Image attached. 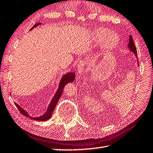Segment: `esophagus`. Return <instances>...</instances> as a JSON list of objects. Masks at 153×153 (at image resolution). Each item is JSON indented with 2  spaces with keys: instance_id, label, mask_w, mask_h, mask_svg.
<instances>
[{
  "instance_id": "1",
  "label": "esophagus",
  "mask_w": 153,
  "mask_h": 153,
  "mask_svg": "<svg viewBox=\"0 0 153 153\" xmlns=\"http://www.w3.org/2000/svg\"><path fill=\"white\" fill-rule=\"evenodd\" d=\"M85 62L83 60L79 63V65H78V73L79 74H82L85 68Z\"/></svg>"
}]
</instances>
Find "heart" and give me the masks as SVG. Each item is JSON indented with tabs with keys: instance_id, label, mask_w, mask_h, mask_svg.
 I'll use <instances>...</instances> for the list:
<instances>
[{
	"instance_id": "1",
	"label": "heart",
	"mask_w": 153,
	"mask_h": 153,
	"mask_svg": "<svg viewBox=\"0 0 153 153\" xmlns=\"http://www.w3.org/2000/svg\"><path fill=\"white\" fill-rule=\"evenodd\" d=\"M94 46L102 45V51L104 53L108 54L113 51L119 44L120 38L118 34L106 28H100L95 30L93 36Z\"/></svg>"
}]
</instances>
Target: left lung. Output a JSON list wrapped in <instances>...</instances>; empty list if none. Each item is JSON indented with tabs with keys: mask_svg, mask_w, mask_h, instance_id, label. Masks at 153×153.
<instances>
[{
	"mask_svg": "<svg viewBox=\"0 0 153 153\" xmlns=\"http://www.w3.org/2000/svg\"><path fill=\"white\" fill-rule=\"evenodd\" d=\"M128 48H129V51L131 52H132L134 53V54L136 56V58L138 60V57H137V48L135 47V45L134 44L133 42V39H132V37L131 35L129 36V42L128 43Z\"/></svg>",
	"mask_w": 153,
	"mask_h": 153,
	"instance_id": "left-lung-1",
	"label": "left lung"
}]
</instances>
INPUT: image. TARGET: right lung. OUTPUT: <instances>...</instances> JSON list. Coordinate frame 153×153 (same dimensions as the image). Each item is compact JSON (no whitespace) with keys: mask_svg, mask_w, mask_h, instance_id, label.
<instances>
[{"mask_svg":"<svg viewBox=\"0 0 153 153\" xmlns=\"http://www.w3.org/2000/svg\"><path fill=\"white\" fill-rule=\"evenodd\" d=\"M41 25V22L37 23V24L34 25L33 27L30 28V30L33 29L34 28H35L38 25ZM74 79H75V73H74V72L73 73H71L70 72V73H66L65 74L63 75V76L61 78V79H60L58 90H57L56 93H55V94H54V96L53 97V99H52V100L51 101L49 105H48V106L47 111H46L45 113L43 115H42V116H40L39 117H32L29 116V114H28V112L26 111L25 109H23L22 107H21V106H20L18 104H16L15 102H14V104H15V105L16 106L17 108L19 109V111L21 112V113L24 115V116L27 117H29L30 119H33L34 120L46 121V120H47L49 119H51V117L52 116V114H53V112L54 110V108H55V107H56V104H57V102H58L60 97H61V95L62 94V92H63V90H64L65 86L69 82H73Z\"/></svg>","mask_w":153,"mask_h":153,"instance_id":"1","label":"right lung"}]
</instances>
